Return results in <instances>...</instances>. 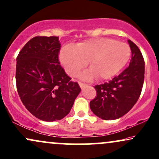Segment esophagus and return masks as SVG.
Listing matches in <instances>:
<instances>
[{
	"mask_svg": "<svg viewBox=\"0 0 159 159\" xmlns=\"http://www.w3.org/2000/svg\"><path fill=\"white\" fill-rule=\"evenodd\" d=\"M79 84H80V87L82 89H83V88L85 87V86H87V84L82 83V82H79Z\"/></svg>",
	"mask_w": 159,
	"mask_h": 159,
	"instance_id": "obj_1",
	"label": "esophagus"
}]
</instances>
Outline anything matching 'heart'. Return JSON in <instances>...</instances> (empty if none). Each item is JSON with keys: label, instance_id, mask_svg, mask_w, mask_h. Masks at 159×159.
Returning <instances> with one entry per match:
<instances>
[{"label": "heart", "instance_id": "heart-1", "mask_svg": "<svg viewBox=\"0 0 159 159\" xmlns=\"http://www.w3.org/2000/svg\"><path fill=\"white\" fill-rule=\"evenodd\" d=\"M131 49L125 43L112 39L96 38L76 44L65 45L60 52V61L70 76L85 66L88 62L90 69L81 74L84 80L97 77L108 80L116 75L129 61Z\"/></svg>", "mask_w": 159, "mask_h": 159}]
</instances>
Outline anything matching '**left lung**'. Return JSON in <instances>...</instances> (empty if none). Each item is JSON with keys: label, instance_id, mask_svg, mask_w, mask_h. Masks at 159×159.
I'll return each mask as SVG.
<instances>
[{"label": "left lung", "instance_id": "left-lung-1", "mask_svg": "<svg viewBox=\"0 0 159 159\" xmlns=\"http://www.w3.org/2000/svg\"><path fill=\"white\" fill-rule=\"evenodd\" d=\"M131 50L129 67L108 82L95 86L96 97L90 102L92 112L102 120L120 118L139 99L145 78V61L139 49L128 40Z\"/></svg>", "mask_w": 159, "mask_h": 159}]
</instances>
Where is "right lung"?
I'll use <instances>...</instances> for the list:
<instances>
[{
    "instance_id": "1",
    "label": "right lung",
    "mask_w": 159,
    "mask_h": 159,
    "mask_svg": "<svg viewBox=\"0 0 159 159\" xmlns=\"http://www.w3.org/2000/svg\"><path fill=\"white\" fill-rule=\"evenodd\" d=\"M57 36H36L16 57V89L22 104L37 118L59 120L69 114L81 91L60 65Z\"/></svg>"
}]
</instances>
